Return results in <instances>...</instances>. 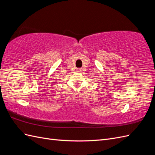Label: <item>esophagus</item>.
<instances>
[{
  "mask_svg": "<svg viewBox=\"0 0 155 155\" xmlns=\"http://www.w3.org/2000/svg\"><path fill=\"white\" fill-rule=\"evenodd\" d=\"M83 71V69L82 68H79L77 70V72H81Z\"/></svg>",
  "mask_w": 155,
  "mask_h": 155,
  "instance_id": "34e87169",
  "label": "esophagus"
}]
</instances>
